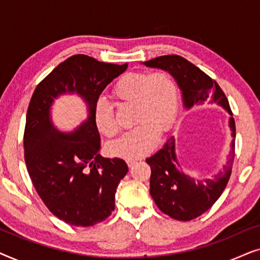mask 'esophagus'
<instances>
[{"instance_id":"obj_1","label":"esophagus","mask_w":260,"mask_h":260,"mask_svg":"<svg viewBox=\"0 0 260 260\" xmlns=\"http://www.w3.org/2000/svg\"><path fill=\"white\" fill-rule=\"evenodd\" d=\"M136 161H135V159H129V161H127V167H129V168H133V167L136 165Z\"/></svg>"}]
</instances>
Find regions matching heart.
Returning a JSON list of instances; mask_svg holds the SVG:
<instances>
[{"instance_id":"b5f03b06","label":"heart","mask_w":260,"mask_h":260,"mask_svg":"<svg viewBox=\"0 0 260 260\" xmlns=\"http://www.w3.org/2000/svg\"><path fill=\"white\" fill-rule=\"evenodd\" d=\"M112 97L122 105H134V130L109 145L113 156L140 158L155 148L158 135L166 134L175 123L180 105L176 80L168 71H134L116 81ZM94 123L105 137H115L119 127L112 106L99 102L94 109Z\"/></svg>"}]
</instances>
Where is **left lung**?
I'll return each mask as SVG.
<instances>
[{"instance_id": "left-lung-1", "label": "left lung", "mask_w": 260, "mask_h": 260, "mask_svg": "<svg viewBox=\"0 0 260 260\" xmlns=\"http://www.w3.org/2000/svg\"><path fill=\"white\" fill-rule=\"evenodd\" d=\"M144 65L168 71L175 78L182 90L186 108L214 102L233 115L226 94L218 83L187 59L176 54L162 55L145 61ZM230 126L233 138H236L233 118L230 119ZM234 149L236 143L233 141L232 151L223 172L213 179L195 181L181 172L175 156V140L173 136L170 137L162 149L145 159L151 169L150 194L157 207L165 214L180 221H189L204 214L215 204L229 183Z\"/></svg>"}]
</instances>
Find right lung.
I'll return each instance as SVG.
<instances>
[{
	"mask_svg": "<svg viewBox=\"0 0 260 260\" xmlns=\"http://www.w3.org/2000/svg\"><path fill=\"white\" fill-rule=\"evenodd\" d=\"M126 67L72 55L38 84L28 105L23 134L28 174L46 207L72 226L104 221L115 209L117 187L127 173L122 158L98 154L101 136L94 123L99 95ZM66 91L80 94L90 111L72 134L59 133L49 118L52 99Z\"/></svg>",
	"mask_w": 260,
	"mask_h": 260,
	"instance_id": "add662e5",
	"label": "right lung"
}]
</instances>
